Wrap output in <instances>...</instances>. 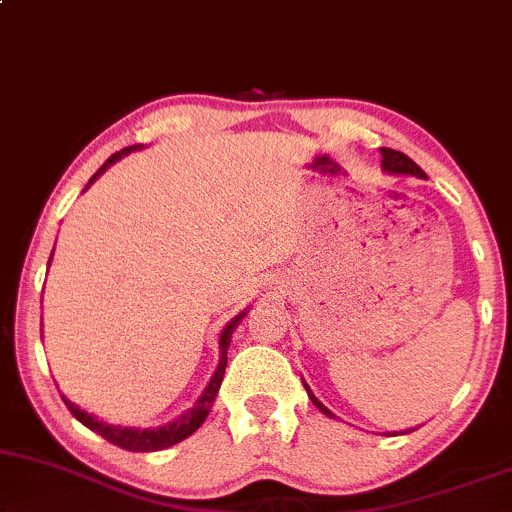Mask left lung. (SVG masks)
<instances>
[{
    "label": "left lung",
    "mask_w": 512,
    "mask_h": 512,
    "mask_svg": "<svg viewBox=\"0 0 512 512\" xmlns=\"http://www.w3.org/2000/svg\"><path fill=\"white\" fill-rule=\"evenodd\" d=\"M381 157H384V159H381V166H384L386 171H391V174H410V176H420V178H424V171L420 169V166L412 162V159H410L408 155H403V152L391 150V147H381ZM305 389H307V384H305ZM307 393H310V400L317 405L319 410L324 412V415L334 417V412L326 410L324 405L319 403V400L315 398V393H312L310 389H307Z\"/></svg>",
    "instance_id": "left-lung-1"
}]
</instances>
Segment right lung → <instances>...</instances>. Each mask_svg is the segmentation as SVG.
Segmentation results:
<instances>
[{"instance_id":"1","label":"right lung","mask_w":512,"mask_h":512,"mask_svg":"<svg viewBox=\"0 0 512 512\" xmlns=\"http://www.w3.org/2000/svg\"><path fill=\"white\" fill-rule=\"evenodd\" d=\"M131 150H133V147H123L121 152H116V155L109 157L107 162H104V164L100 166V169H97V174L90 178V183L95 181V178L100 176L102 171L107 169L109 164H114L116 159L123 157V155H128V152H131ZM243 315H245V312H243ZM243 315H238L229 326H226L224 331H221V338H219V350H221L219 367H217V372H214L212 381H209V384H207L205 393H202L200 400H197V403H195V408H190V410L186 412V415H181L176 422L166 424V427H159V429L112 427V424H104V422L97 420V417H92V415H88V412H85V410H80L78 405H73L71 400H66L64 396H61V398H64L66 408L71 410V415L76 417V420H78L80 424H85V427L92 429V432H97V434L102 436V439H107L109 443H114V446L123 448V451L152 453V451H162V448L174 446V443L188 439V436L193 434L195 429L200 427L202 422H205V417L209 415V410H212V403H214V398H217L221 381H224L226 362H229V357H226V350H229L231 334H233V329H236V326H238L240 319H243Z\"/></svg>"}]
</instances>
